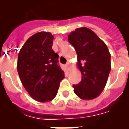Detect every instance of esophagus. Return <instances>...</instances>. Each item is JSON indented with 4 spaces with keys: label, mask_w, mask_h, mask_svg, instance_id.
Wrapping results in <instances>:
<instances>
[{
    "label": "esophagus",
    "mask_w": 129,
    "mask_h": 129,
    "mask_svg": "<svg viewBox=\"0 0 129 129\" xmlns=\"http://www.w3.org/2000/svg\"><path fill=\"white\" fill-rule=\"evenodd\" d=\"M66 66L67 67V68H68V70H70V68H71V65H70V63H67V64L66 65Z\"/></svg>",
    "instance_id": "1"
}]
</instances>
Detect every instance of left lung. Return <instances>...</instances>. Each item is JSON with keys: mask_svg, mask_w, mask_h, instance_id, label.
Returning <instances> with one entry per match:
<instances>
[{"mask_svg": "<svg viewBox=\"0 0 129 129\" xmlns=\"http://www.w3.org/2000/svg\"><path fill=\"white\" fill-rule=\"evenodd\" d=\"M76 49L82 80L73 85L74 92L83 100L98 97L106 86L111 70L110 54L106 45L91 29L78 28L68 35Z\"/></svg>", "mask_w": 129, "mask_h": 129, "instance_id": "obj_1", "label": "left lung"}]
</instances>
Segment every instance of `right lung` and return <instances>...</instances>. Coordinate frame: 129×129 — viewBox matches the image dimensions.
I'll return each instance as SVG.
<instances>
[{
  "label": "right lung",
  "mask_w": 129,
  "mask_h": 129,
  "mask_svg": "<svg viewBox=\"0 0 129 129\" xmlns=\"http://www.w3.org/2000/svg\"><path fill=\"white\" fill-rule=\"evenodd\" d=\"M53 36L39 32L27 39L19 53L17 71L24 88L38 102L52 100L57 94L64 72L52 49Z\"/></svg>",
  "instance_id": "right-lung-1"
}]
</instances>
